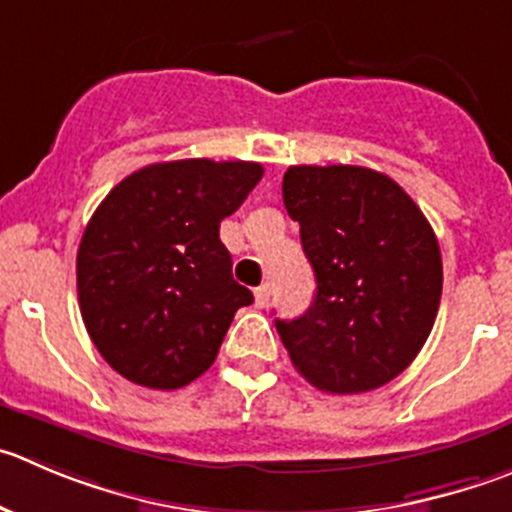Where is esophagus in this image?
<instances>
[{"label": "esophagus", "instance_id": "1", "mask_svg": "<svg viewBox=\"0 0 512 512\" xmlns=\"http://www.w3.org/2000/svg\"><path fill=\"white\" fill-rule=\"evenodd\" d=\"M253 296H256V306H266L271 296V284H261L259 289L253 291Z\"/></svg>", "mask_w": 512, "mask_h": 512}]
</instances>
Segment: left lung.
<instances>
[{
  "mask_svg": "<svg viewBox=\"0 0 512 512\" xmlns=\"http://www.w3.org/2000/svg\"><path fill=\"white\" fill-rule=\"evenodd\" d=\"M281 191L316 279L309 311L276 319L296 372L329 394L392 382L440 309L442 256L425 213L362 165H291Z\"/></svg>",
  "mask_w": 512,
  "mask_h": 512,
  "instance_id": "obj_1",
  "label": "left lung"
}]
</instances>
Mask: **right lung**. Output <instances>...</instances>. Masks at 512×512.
Here are the masks:
<instances>
[{"mask_svg": "<svg viewBox=\"0 0 512 512\" xmlns=\"http://www.w3.org/2000/svg\"><path fill=\"white\" fill-rule=\"evenodd\" d=\"M264 175L259 163L191 158L120 180L77 248V296L110 367L150 389H178L216 359L233 314L253 301L231 274L218 228Z\"/></svg>", "mask_w": 512, "mask_h": 512, "instance_id": "1", "label": "right lung"}]
</instances>
